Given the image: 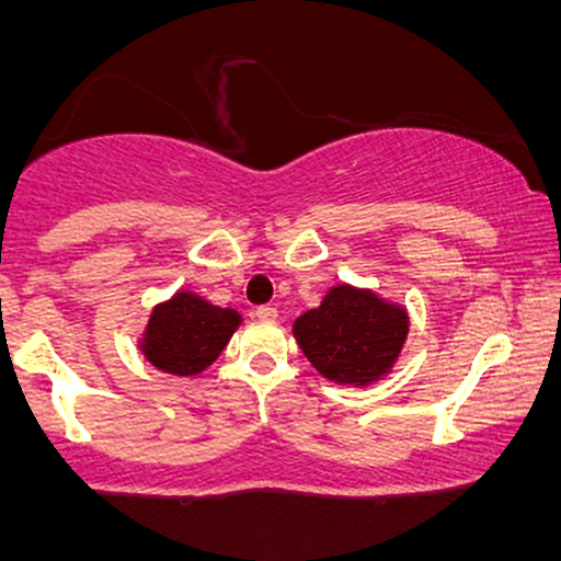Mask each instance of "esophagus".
Segmentation results:
<instances>
[{"mask_svg":"<svg viewBox=\"0 0 561 561\" xmlns=\"http://www.w3.org/2000/svg\"><path fill=\"white\" fill-rule=\"evenodd\" d=\"M255 317H259L261 321H274L276 319V308L274 306H259Z\"/></svg>","mask_w":561,"mask_h":561,"instance_id":"obj_1","label":"esophagus"}]
</instances>
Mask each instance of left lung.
<instances>
[{
	"label": "left lung",
	"instance_id": "left-lung-1",
	"mask_svg": "<svg viewBox=\"0 0 561 561\" xmlns=\"http://www.w3.org/2000/svg\"><path fill=\"white\" fill-rule=\"evenodd\" d=\"M293 334L319 375L364 388L398 362L409 334V313L371 289L334 285L319 308L295 319Z\"/></svg>",
	"mask_w": 561,
	"mask_h": 561
}]
</instances>
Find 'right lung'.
<instances>
[{
  "mask_svg": "<svg viewBox=\"0 0 561 561\" xmlns=\"http://www.w3.org/2000/svg\"><path fill=\"white\" fill-rule=\"evenodd\" d=\"M240 321L234 308H218L190 289H179L152 308L139 347L156 369L192 377L221 356Z\"/></svg>",
  "mask_w": 561,
  "mask_h": 561,
  "instance_id": "right-lung-1",
  "label": "right lung"
}]
</instances>
